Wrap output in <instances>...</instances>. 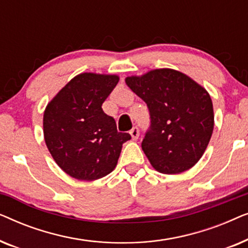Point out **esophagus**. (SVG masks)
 <instances>
[{
	"instance_id": "34e87169",
	"label": "esophagus",
	"mask_w": 248,
	"mask_h": 248,
	"mask_svg": "<svg viewBox=\"0 0 248 248\" xmlns=\"http://www.w3.org/2000/svg\"><path fill=\"white\" fill-rule=\"evenodd\" d=\"M130 134H131V137H132V139H133V140H138L139 135H140V131H139L138 127H133L131 130Z\"/></svg>"
}]
</instances>
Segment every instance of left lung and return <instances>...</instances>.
I'll list each match as a JSON object with an SVG mask.
<instances>
[{
  "instance_id": "8db88e82",
  "label": "left lung",
  "mask_w": 248,
  "mask_h": 248,
  "mask_svg": "<svg viewBox=\"0 0 248 248\" xmlns=\"http://www.w3.org/2000/svg\"><path fill=\"white\" fill-rule=\"evenodd\" d=\"M125 82L150 113V127L141 147L154 168L162 174L192 168L204 154L215 125L208 91L171 69L127 77Z\"/></svg>"
}]
</instances>
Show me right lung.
I'll use <instances>...</instances> for the list:
<instances>
[{
	"label": "right lung",
	"instance_id": "1",
	"mask_svg": "<svg viewBox=\"0 0 248 248\" xmlns=\"http://www.w3.org/2000/svg\"><path fill=\"white\" fill-rule=\"evenodd\" d=\"M117 76L81 73L50 100L44 111V138L61 169L79 181H94L114 170L122 145L131 139L117 132L103 103Z\"/></svg>",
	"mask_w": 248,
	"mask_h": 248
}]
</instances>
